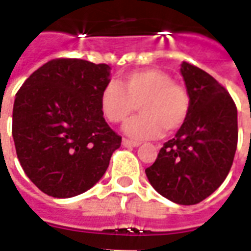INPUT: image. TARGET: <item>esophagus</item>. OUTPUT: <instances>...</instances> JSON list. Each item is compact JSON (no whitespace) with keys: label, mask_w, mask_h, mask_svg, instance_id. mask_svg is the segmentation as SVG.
<instances>
[{"label":"esophagus","mask_w":251,"mask_h":251,"mask_svg":"<svg viewBox=\"0 0 251 251\" xmlns=\"http://www.w3.org/2000/svg\"><path fill=\"white\" fill-rule=\"evenodd\" d=\"M122 144H124V147H126V148L140 147V142L131 141V140H127V138H124V140H122Z\"/></svg>","instance_id":"1"}]
</instances>
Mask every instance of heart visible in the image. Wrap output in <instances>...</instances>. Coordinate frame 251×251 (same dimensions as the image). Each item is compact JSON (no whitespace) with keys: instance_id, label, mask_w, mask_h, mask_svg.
<instances>
[{"instance_id":"obj_1","label":"heart","mask_w":251,"mask_h":251,"mask_svg":"<svg viewBox=\"0 0 251 251\" xmlns=\"http://www.w3.org/2000/svg\"><path fill=\"white\" fill-rule=\"evenodd\" d=\"M106 120L122 124L141 107L142 115L125 126L126 134L136 140L157 138L165 130H179L188 120L191 97L188 90L174 82L168 72L140 70L121 77L120 84L107 83L99 98Z\"/></svg>"}]
</instances>
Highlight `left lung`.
<instances>
[{
    "mask_svg": "<svg viewBox=\"0 0 251 251\" xmlns=\"http://www.w3.org/2000/svg\"><path fill=\"white\" fill-rule=\"evenodd\" d=\"M181 75L191 97L188 120L164 144L145 174L164 198L191 205L208 198L230 172L238 115L228 91L210 74L183 62Z\"/></svg>",
    "mask_w": 251,
    "mask_h": 251,
    "instance_id": "1",
    "label": "left lung"
}]
</instances>
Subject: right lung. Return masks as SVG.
I'll return each instance as SVG.
<instances>
[{"instance_id": "add662e5", "label": "right lung", "mask_w": 251, "mask_h": 251, "mask_svg": "<svg viewBox=\"0 0 251 251\" xmlns=\"http://www.w3.org/2000/svg\"><path fill=\"white\" fill-rule=\"evenodd\" d=\"M107 64L53 59L20 87L13 106L16 153L30 181L53 198H72L100 180L122 138L104 121L99 98Z\"/></svg>"}]
</instances>
